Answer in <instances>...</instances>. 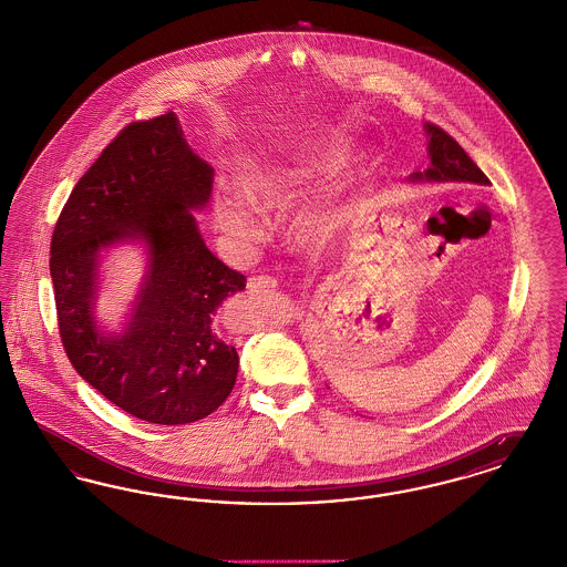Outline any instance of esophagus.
Returning a JSON list of instances; mask_svg holds the SVG:
<instances>
[{
	"instance_id": "34e87169",
	"label": "esophagus",
	"mask_w": 567,
	"mask_h": 567,
	"mask_svg": "<svg viewBox=\"0 0 567 567\" xmlns=\"http://www.w3.org/2000/svg\"><path fill=\"white\" fill-rule=\"evenodd\" d=\"M276 278L271 276H252L248 278V291L250 293H257V291H264V289H276Z\"/></svg>"
}]
</instances>
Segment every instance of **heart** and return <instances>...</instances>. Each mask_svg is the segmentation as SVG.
Instances as JSON below:
<instances>
[{
    "label": "heart",
    "mask_w": 567,
    "mask_h": 567,
    "mask_svg": "<svg viewBox=\"0 0 567 567\" xmlns=\"http://www.w3.org/2000/svg\"><path fill=\"white\" fill-rule=\"evenodd\" d=\"M344 151L338 146H324L319 151L293 157L291 162L264 165L248 172L243 178L244 195L259 208H282L293 204L297 197L321 185L342 162ZM240 195H216L215 215L218 227L234 240L248 243L259 236V223L255 210ZM349 218V206L342 199H329L317 204L297 216V240L306 246H323L333 240Z\"/></svg>",
    "instance_id": "heart-1"
}]
</instances>
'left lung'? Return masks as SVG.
<instances>
[{
  "label": "left lung",
  "mask_w": 567,
  "mask_h": 567,
  "mask_svg": "<svg viewBox=\"0 0 567 567\" xmlns=\"http://www.w3.org/2000/svg\"><path fill=\"white\" fill-rule=\"evenodd\" d=\"M427 134V155L430 167L425 172H414L410 176L412 183H472V185H491L483 169L470 159V155L461 148L457 140H453L444 130L425 123Z\"/></svg>",
  "instance_id": "obj_1"
}]
</instances>
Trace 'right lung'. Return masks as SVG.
<instances>
[{
  "instance_id": "right-lung-1",
  "label": "right lung",
  "mask_w": 567,
  "mask_h": 567,
  "mask_svg": "<svg viewBox=\"0 0 567 567\" xmlns=\"http://www.w3.org/2000/svg\"><path fill=\"white\" fill-rule=\"evenodd\" d=\"M215 169L190 151L174 112L132 123L93 163L54 225L56 321L74 370L112 404L157 425L215 412L238 377V352L215 327L218 306L246 278L216 259L195 215L213 195ZM140 243L147 270L131 319L96 323L101 252Z\"/></svg>"
}]
</instances>
